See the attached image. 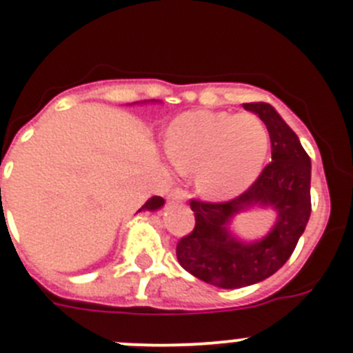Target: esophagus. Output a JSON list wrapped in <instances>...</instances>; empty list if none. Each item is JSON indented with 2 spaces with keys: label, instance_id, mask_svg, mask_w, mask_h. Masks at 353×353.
<instances>
[{
  "label": "esophagus",
  "instance_id": "obj_1",
  "mask_svg": "<svg viewBox=\"0 0 353 353\" xmlns=\"http://www.w3.org/2000/svg\"><path fill=\"white\" fill-rule=\"evenodd\" d=\"M168 198L171 199V201H187L189 199V194H187V191H183V189H173V191L170 192V196Z\"/></svg>",
  "mask_w": 353,
  "mask_h": 353
}]
</instances>
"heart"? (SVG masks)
<instances>
[{
  "label": "heart",
  "mask_w": 353,
  "mask_h": 353,
  "mask_svg": "<svg viewBox=\"0 0 353 353\" xmlns=\"http://www.w3.org/2000/svg\"><path fill=\"white\" fill-rule=\"evenodd\" d=\"M166 154L196 191L208 199H232L256 182L269 157L270 134L254 114L191 111L171 121Z\"/></svg>",
  "instance_id": "heart-1"
}]
</instances>
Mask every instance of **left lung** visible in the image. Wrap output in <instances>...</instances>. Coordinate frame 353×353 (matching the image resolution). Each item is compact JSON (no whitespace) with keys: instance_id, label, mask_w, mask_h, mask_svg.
Masks as SVG:
<instances>
[{"instance_id":"8db88e82","label":"left lung","mask_w":353,"mask_h":353,"mask_svg":"<svg viewBox=\"0 0 353 353\" xmlns=\"http://www.w3.org/2000/svg\"><path fill=\"white\" fill-rule=\"evenodd\" d=\"M244 109L258 114L270 134L272 162L244 194L224 203L192 199L196 226L180 239L176 258L189 274L219 288L254 285L281 269L304 233L311 214V159L281 114L270 104L251 102ZM272 208L276 223L258 241L240 239L231 226L240 211Z\"/></svg>"}]
</instances>
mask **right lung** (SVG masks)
I'll return each instance as SVG.
<instances>
[{"instance_id": "add662e5", "label": "right lung", "mask_w": 353, "mask_h": 353, "mask_svg": "<svg viewBox=\"0 0 353 353\" xmlns=\"http://www.w3.org/2000/svg\"><path fill=\"white\" fill-rule=\"evenodd\" d=\"M152 102H154V101H152ZM162 205H164V199L159 198V196H154V198H150L148 201H146V203L143 205V207L139 208L138 212H141V210H150V212H154V210H159V208H161Z\"/></svg>"}]
</instances>
